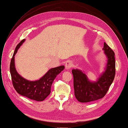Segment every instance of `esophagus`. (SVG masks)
<instances>
[{
  "instance_id": "obj_1",
  "label": "esophagus",
  "mask_w": 128,
  "mask_h": 128,
  "mask_svg": "<svg viewBox=\"0 0 128 128\" xmlns=\"http://www.w3.org/2000/svg\"><path fill=\"white\" fill-rule=\"evenodd\" d=\"M72 66V63L71 62V61H67L66 63H65V68L68 70L70 68H71Z\"/></svg>"
}]
</instances>
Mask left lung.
Listing matches in <instances>:
<instances>
[{"label":"left lung","instance_id":"1","mask_svg":"<svg viewBox=\"0 0 128 128\" xmlns=\"http://www.w3.org/2000/svg\"><path fill=\"white\" fill-rule=\"evenodd\" d=\"M107 61L104 71L96 81H91L87 75L79 69H73L75 98L80 102H88L102 98L105 96L114 80L116 74L115 54L106 42L103 48Z\"/></svg>","mask_w":128,"mask_h":128}]
</instances>
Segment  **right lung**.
<instances>
[{"instance_id":"1","label":"right lung","mask_w":128,"mask_h":128,"mask_svg":"<svg viewBox=\"0 0 128 128\" xmlns=\"http://www.w3.org/2000/svg\"><path fill=\"white\" fill-rule=\"evenodd\" d=\"M22 40L15 48L11 60L10 72L13 86L17 92L20 95L37 101H42L48 96L50 93V88L54 80L65 67L64 65L52 68L39 80L30 81L22 77L16 70L15 64V56L18 50L24 42Z\"/></svg>"}]
</instances>
